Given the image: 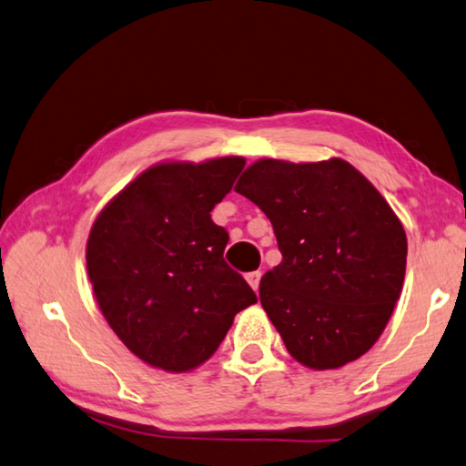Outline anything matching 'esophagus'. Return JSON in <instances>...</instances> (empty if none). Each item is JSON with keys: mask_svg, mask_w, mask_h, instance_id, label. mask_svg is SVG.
Masks as SVG:
<instances>
[{"mask_svg": "<svg viewBox=\"0 0 466 466\" xmlns=\"http://www.w3.org/2000/svg\"><path fill=\"white\" fill-rule=\"evenodd\" d=\"M245 279H248V284H249V286L258 292V288H259V279H261V271H249V274L245 276Z\"/></svg>", "mask_w": 466, "mask_h": 466, "instance_id": "esophagus-1", "label": "esophagus"}]
</instances>
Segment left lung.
<instances>
[{
  "label": "left lung",
  "mask_w": 466,
  "mask_h": 466,
  "mask_svg": "<svg viewBox=\"0 0 466 466\" xmlns=\"http://www.w3.org/2000/svg\"><path fill=\"white\" fill-rule=\"evenodd\" d=\"M235 190L266 213L282 251L261 278L259 300L288 353L319 371L365 355L406 276V231L388 200L340 157H266Z\"/></svg>",
  "instance_id": "1"
}]
</instances>
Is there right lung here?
<instances>
[{"mask_svg": "<svg viewBox=\"0 0 466 466\" xmlns=\"http://www.w3.org/2000/svg\"><path fill=\"white\" fill-rule=\"evenodd\" d=\"M243 166L241 156L156 164L91 227L86 271L105 320L157 370L184 373L203 365L235 314L258 302L223 259L229 233L210 218Z\"/></svg>", "mask_w": 466, "mask_h": 466, "instance_id": "obj_1", "label": "right lung"}]
</instances>
